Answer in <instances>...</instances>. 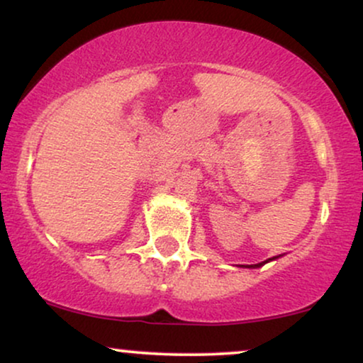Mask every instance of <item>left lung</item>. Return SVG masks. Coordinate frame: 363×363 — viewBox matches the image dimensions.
<instances>
[{"label":"left lung","mask_w":363,"mask_h":363,"mask_svg":"<svg viewBox=\"0 0 363 363\" xmlns=\"http://www.w3.org/2000/svg\"><path fill=\"white\" fill-rule=\"evenodd\" d=\"M275 258H279V257H274V258H268V260H265V262H262V263H257V265H248L247 268H258V267L265 265V263H268V262H270V260H275Z\"/></svg>","instance_id":"8db88e82"}]
</instances>
